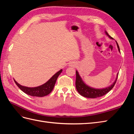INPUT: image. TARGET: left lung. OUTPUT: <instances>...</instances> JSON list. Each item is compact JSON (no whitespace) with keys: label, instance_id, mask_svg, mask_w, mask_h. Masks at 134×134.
I'll return each instance as SVG.
<instances>
[{"label":"left lung","instance_id":"8db88e82","mask_svg":"<svg viewBox=\"0 0 134 134\" xmlns=\"http://www.w3.org/2000/svg\"><path fill=\"white\" fill-rule=\"evenodd\" d=\"M105 33L108 36V37L111 39H113L112 37L108 35V34L106 31H105ZM117 47H118L119 51L120 52V47L118 43L116 42ZM119 74H117L116 79L115 81L112 84H111L110 86L108 87H106L103 89H95L92 87H90V86H87V84L84 83L83 81L82 80L81 77L80 76L78 72L76 71V81H75V86L77 91L80 95L84 97H87V98H98V97H102L104 95H105L108 92L110 91L114 87L115 84L116 82V80L118 77Z\"/></svg>","mask_w":134,"mask_h":134}]
</instances>
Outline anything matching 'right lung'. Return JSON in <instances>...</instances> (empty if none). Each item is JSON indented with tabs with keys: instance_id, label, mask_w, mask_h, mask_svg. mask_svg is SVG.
Segmentation results:
<instances>
[{
	"instance_id": "add662e5",
	"label": "right lung",
	"mask_w": 134,
	"mask_h": 134,
	"mask_svg": "<svg viewBox=\"0 0 134 134\" xmlns=\"http://www.w3.org/2000/svg\"><path fill=\"white\" fill-rule=\"evenodd\" d=\"M62 69L56 72L51 78L48 80L46 83L41 85V86L36 87H27L22 86L18 84L15 80L14 82L16 85L19 87V88L23 92L26 93L27 94L34 97H44L49 94L54 89L55 83L56 82L59 75L62 72Z\"/></svg>"
}]
</instances>
